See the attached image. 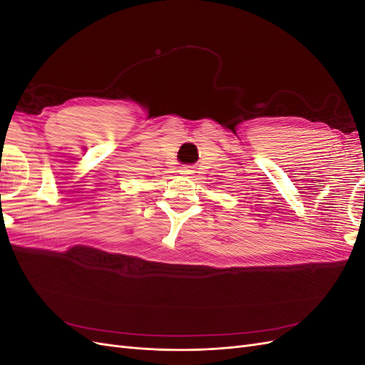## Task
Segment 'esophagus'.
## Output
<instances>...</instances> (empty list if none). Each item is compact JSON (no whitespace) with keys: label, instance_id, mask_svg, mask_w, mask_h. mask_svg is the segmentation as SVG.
<instances>
[{"label":"esophagus","instance_id":"obj_1","mask_svg":"<svg viewBox=\"0 0 365 365\" xmlns=\"http://www.w3.org/2000/svg\"><path fill=\"white\" fill-rule=\"evenodd\" d=\"M180 172H181L182 175H190V173H192V170H190V169H181Z\"/></svg>","mask_w":365,"mask_h":365}]
</instances>
